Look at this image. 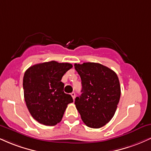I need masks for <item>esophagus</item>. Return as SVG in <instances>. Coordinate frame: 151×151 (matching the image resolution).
Returning a JSON list of instances; mask_svg holds the SVG:
<instances>
[{"mask_svg": "<svg viewBox=\"0 0 151 151\" xmlns=\"http://www.w3.org/2000/svg\"><path fill=\"white\" fill-rule=\"evenodd\" d=\"M71 96H72V98H73V99L74 100V99H75V93L72 92V93H71Z\"/></svg>", "mask_w": 151, "mask_h": 151, "instance_id": "esophagus-1", "label": "esophagus"}]
</instances>
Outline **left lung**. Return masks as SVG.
<instances>
[{
	"mask_svg": "<svg viewBox=\"0 0 151 151\" xmlns=\"http://www.w3.org/2000/svg\"><path fill=\"white\" fill-rule=\"evenodd\" d=\"M81 80L82 93L74 101L81 120L88 127L99 129L114 116L121 96L117 74L94 62L74 64Z\"/></svg>",
	"mask_w": 151,
	"mask_h": 151,
	"instance_id": "left-lung-1",
	"label": "left lung"
}]
</instances>
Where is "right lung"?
<instances>
[{
  "mask_svg": "<svg viewBox=\"0 0 151 151\" xmlns=\"http://www.w3.org/2000/svg\"><path fill=\"white\" fill-rule=\"evenodd\" d=\"M72 67L70 63L56 61L29 67L23 77L24 98L32 117L40 124L55 126L61 121L67 105L73 102L64 92L63 75Z\"/></svg>",
  "mask_w": 151,
  "mask_h": 151,
  "instance_id": "add662e5",
  "label": "right lung"
}]
</instances>
